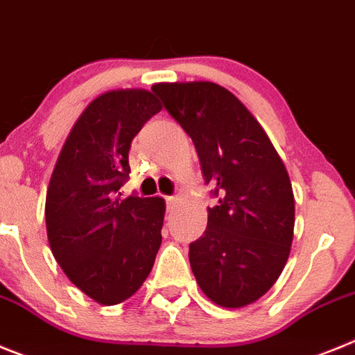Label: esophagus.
Segmentation results:
<instances>
[{
  "mask_svg": "<svg viewBox=\"0 0 355 355\" xmlns=\"http://www.w3.org/2000/svg\"><path fill=\"white\" fill-rule=\"evenodd\" d=\"M178 203V198L177 196H166V205H168V209H173L175 205Z\"/></svg>",
  "mask_w": 355,
  "mask_h": 355,
  "instance_id": "esophagus-1",
  "label": "esophagus"
}]
</instances>
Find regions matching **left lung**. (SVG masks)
<instances>
[{
    "label": "left lung",
    "mask_w": 355,
    "mask_h": 355,
    "mask_svg": "<svg viewBox=\"0 0 355 355\" xmlns=\"http://www.w3.org/2000/svg\"><path fill=\"white\" fill-rule=\"evenodd\" d=\"M189 134L219 203L189 245L198 285L223 308H244L285 269L295 203L288 171L263 127L232 92L209 81L152 86Z\"/></svg>",
    "instance_id": "obj_1"
}]
</instances>
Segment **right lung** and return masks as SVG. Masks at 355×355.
I'll return each instance as SVG.
<instances>
[{
    "mask_svg": "<svg viewBox=\"0 0 355 355\" xmlns=\"http://www.w3.org/2000/svg\"><path fill=\"white\" fill-rule=\"evenodd\" d=\"M162 110L148 90H113L86 106L54 164L46 196L51 251L72 283L104 306L141 288L161 248L162 198H122L129 150Z\"/></svg>",
    "mask_w": 355,
    "mask_h": 355,
    "instance_id": "obj_1",
    "label": "right lung"
}]
</instances>
